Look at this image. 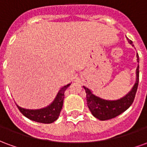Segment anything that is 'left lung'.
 <instances>
[{
	"mask_svg": "<svg viewBox=\"0 0 147 147\" xmlns=\"http://www.w3.org/2000/svg\"><path fill=\"white\" fill-rule=\"evenodd\" d=\"M131 45H132V41H128ZM137 61L139 62V55L137 54ZM136 75L137 80L135 86L123 98L117 100V101H106L104 99H101L100 98L94 95L91 91L88 88L83 86L86 94V103L87 106L93 114V116L101 120H106L113 119L114 117L119 116L120 114L126 111L131 105L134 102V99L136 97V91L138 89L139 80V66L138 65L136 69Z\"/></svg>",
	"mask_w": 147,
	"mask_h": 147,
	"instance_id": "8db88e82",
	"label": "left lung"
}]
</instances>
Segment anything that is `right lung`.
<instances>
[{"label": "right lung", "mask_w": 147, "mask_h": 147, "mask_svg": "<svg viewBox=\"0 0 147 147\" xmlns=\"http://www.w3.org/2000/svg\"><path fill=\"white\" fill-rule=\"evenodd\" d=\"M70 85L71 83H69L66 86H63L60 90L57 98H55L54 102L46 108L36 109V110H30V109H25L20 108V106L17 105L18 109L20 111L21 113L30 120L36 121L38 123H53L57 119L60 115L61 109L63 106V102H64V91Z\"/></svg>", "instance_id": "1"}]
</instances>
